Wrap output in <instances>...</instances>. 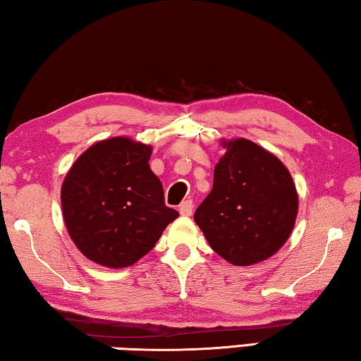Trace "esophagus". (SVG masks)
<instances>
[{
    "label": "esophagus",
    "mask_w": 361,
    "mask_h": 361,
    "mask_svg": "<svg viewBox=\"0 0 361 361\" xmlns=\"http://www.w3.org/2000/svg\"><path fill=\"white\" fill-rule=\"evenodd\" d=\"M179 212H180V216H185V217L192 216V212H193V201L192 200L182 201L180 206H179Z\"/></svg>",
    "instance_id": "obj_1"
}]
</instances>
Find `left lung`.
<instances>
[{"mask_svg": "<svg viewBox=\"0 0 361 361\" xmlns=\"http://www.w3.org/2000/svg\"><path fill=\"white\" fill-rule=\"evenodd\" d=\"M212 190L195 212L211 249L235 267L273 257L287 243L298 216L292 174L269 150L244 137L220 141Z\"/></svg>", "mask_w": 361, "mask_h": 361, "instance_id": "1", "label": "left lung"}]
</instances>
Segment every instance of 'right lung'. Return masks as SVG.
<instances>
[{
    "label": "right lung",
    "mask_w": 361,
    "mask_h": 361,
    "mask_svg": "<svg viewBox=\"0 0 361 361\" xmlns=\"http://www.w3.org/2000/svg\"><path fill=\"white\" fill-rule=\"evenodd\" d=\"M152 145L116 136L90 145L65 176L61 212L75 247L106 268H126L149 254L179 212L164 204L152 173Z\"/></svg>",
    "instance_id": "1"
}]
</instances>
